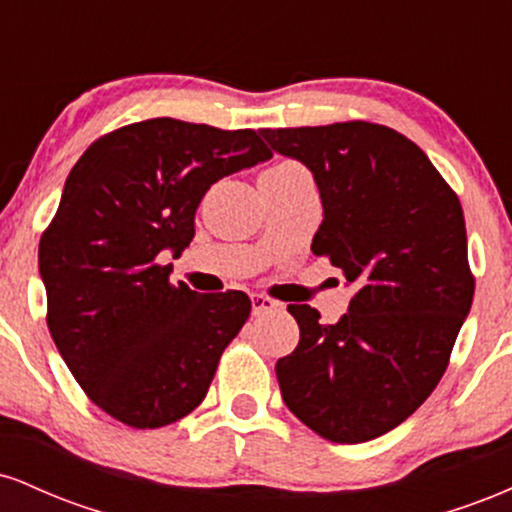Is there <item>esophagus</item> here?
<instances>
[{
	"label": "esophagus",
	"mask_w": 512,
	"mask_h": 512,
	"mask_svg": "<svg viewBox=\"0 0 512 512\" xmlns=\"http://www.w3.org/2000/svg\"><path fill=\"white\" fill-rule=\"evenodd\" d=\"M250 301H252V315H264V313H274V310H279V303L267 296H260V293H255Z\"/></svg>",
	"instance_id": "obj_1"
}]
</instances>
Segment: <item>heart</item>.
Here are the masks:
<instances>
[{
    "label": "heart",
    "mask_w": 512,
    "mask_h": 512,
    "mask_svg": "<svg viewBox=\"0 0 512 512\" xmlns=\"http://www.w3.org/2000/svg\"><path fill=\"white\" fill-rule=\"evenodd\" d=\"M269 170H301V166H298L296 161H281V163H276V166H272Z\"/></svg>",
    "instance_id": "1"
}]
</instances>
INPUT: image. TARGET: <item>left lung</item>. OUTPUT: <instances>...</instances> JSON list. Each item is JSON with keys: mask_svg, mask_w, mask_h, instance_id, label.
<instances>
[{"mask_svg": "<svg viewBox=\"0 0 512 512\" xmlns=\"http://www.w3.org/2000/svg\"><path fill=\"white\" fill-rule=\"evenodd\" d=\"M313 170L322 216L310 250L356 286L334 325L289 305L301 339L276 361L281 397L332 443H366L436 390L472 308L474 274L455 190L411 139L375 122L262 129Z\"/></svg>", "mask_w": 512, "mask_h": 512, "instance_id": "left-lung-1", "label": "left lung"}]
</instances>
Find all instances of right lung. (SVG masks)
I'll return each mask as SVG.
<instances>
[{"label":"right lung","instance_id":"obj_1","mask_svg":"<svg viewBox=\"0 0 512 512\" xmlns=\"http://www.w3.org/2000/svg\"><path fill=\"white\" fill-rule=\"evenodd\" d=\"M272 158L255 129L154 117L103 134L64 182L38 245L48 327L96 407L161 428L202 404L219 358L250 317L243 291L170 284L214 182Z\"/></svg>","mask_w":512,"mask_h":512}]
</instances>
